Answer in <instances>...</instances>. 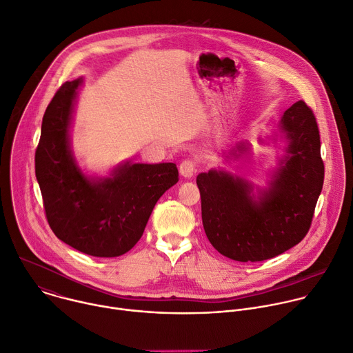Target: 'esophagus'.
Here are the masks:
<instances>
[{
    "mask_svg": "<svg viewBox=\"0 0 353 353\" xmlns=\"http://www.w3.org/2000/svg\"><path fill=\"white\" fill-rule=\"evenodd\" d=\"M196 171V161L193 159H186L179 164V174L185 178H192Z\"/></svg>",
    "mask_w": 353,
    "mask_h": 353,
    "instance_id": "1",
    "label": "esophagus"
}]
</instances>
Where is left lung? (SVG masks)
<instances>
[{
	"label": "left lung",
	"mask_w": 353,
	"mask_h": 353,
	"mask_svg": "<svg viewBox=\"0 0 353 353\" xmlns=\"http://www.w3.org/2000/svg\"><path fill=\"white\" fill-rule=\"evenodd\" d=\"M287 139L270 188L253 194L243 178L210 170L196 178L204 232L223 256L236 261H263L298 245L307 234L324 182L320 133L312 108L302 100L281 118ZM239 143L231 156L246 152Z\"/></svg>",
	"instance_id": "obj_1"
}]
</instances>
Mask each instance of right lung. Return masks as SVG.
<instances>
[{
  "mask_svg": "<svg viewBox=\"0 0 353 353\" xmlns=\"http://www.w3.org/2000/svg\"><path fill=\"white\" fill-rule=\"evenodd\" d=\"M82 82H65L44 112L36 178L47 221L58 239L85 254L117 257L142 238L157 200L178 182V168L174 163L126 161L107 178L85 175L69 140Z\"/></svg>",
  "mask_w": 353,
  "mask_h": 353,
  "instance_id": "obj_1",
  "label": "right lung"
}]
</instances>
